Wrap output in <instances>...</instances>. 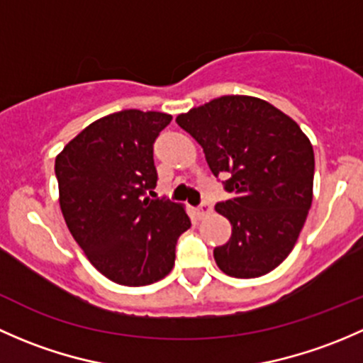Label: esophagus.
I'll list each match as a JSON object with an SVG mask.
<instances>
[{"mask_svg": "<svg viewBox=\"0 0 363 363\" xmlns=\"http://www.w3.org/2000/svg\"><path fill=\"white\" fill-rule=\"evenodd\" d=\"M209 213H211V206H209L208 203H203L199 208H197V216H199V218H204V216H208Z\"/></svg>", "mask_w": 363, "mask_h": 363, "instance_id": "obj_1", "label": "esophagus"}]
</instances>
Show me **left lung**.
Masks as SVG:
<instances>
[{
  "instance_id": "8db88e82",
  "label": "left lung",
  "mask_w": 363,
  "mask_h": 363,
  "mask_svg": "<svg viewBox=\"0 0 363 363\" xmlns=\"http://www.w3.org/2000/svg\"><path fill=\"white\" fill-rule=\"evenodd\" d=\"M233 199L216 211L233 236L213 257L225 274L259 278L292 252L313 203L315 154L294 118L253 96H222L177 117Z\"/></svg>"
}]
</instances>
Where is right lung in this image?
Listing matches in <instances>:
<instances>
[{
    "label": "right lung",
    "mask_w": 363,
    "mask_h": 363,
    "mask_svg": "<svg viewBox=\"0 0 363 363\" xmlns=\"http://www.w3.org/2000/svg\"><path fill=\"white\" fill-rule=\"evenodd\" d=\"M171 118L117 111L85 127L55 157L59 204L71 236L118 285L166 278L178 238L190 227L185 206L145 197L157 185L154 141Z\"/></svg>",
    "instance_id": "1"
}]
</instances>
